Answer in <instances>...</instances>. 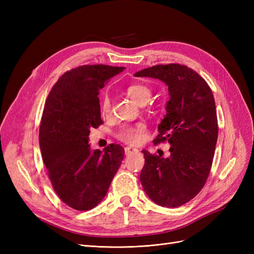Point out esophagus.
<instances>
[{
    "label": "esophagus",
    "mask_w": 254,
    "mask_h": 254,
    "mask_svg": "<svg viewBox=\"0 0 254 254\" xmlns=\"http://www.w3.org/2000/svg\"><path fill=\"white\" fill-rule=\"evenodd\" d=\"M139 152V149L133 148V147H126L125 148V155L129 156V155H132V153H136Z\"/></svg>",
    "instance_id": "34e87169"
}]
</instances>
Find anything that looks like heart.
I'll return each mask as SVG.
<instances>
[{"label": "heart", "instance_id": "b5f03b06", "mask_svg": "<svg viewBox=\"0 0 254 254\" xmlns=\"http://www.w3.org/2000/svg\"><path fill=\"white\" fill-rule=\"evenodd\" d=\"M127 94L139 105H145L148 103L151 96V91L144 84H132L128 87ZM102 110L104 113L111 111V102L108 97H105L102 103ZM146 126L143 123H136L133 125H123L115 133L118 139L129 145H136L143 141Z\"/></svg>", "mask_w": 254, "mask_h": 254}]
</instances>
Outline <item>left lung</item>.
Listing matches in <instances>:
<instances>
[{
  "label": "left lung",
  "instance_id": "8db88e82",
  "mask_svg": "<svg viewBox=\"0 0 254 254\" xmlns=\"http://www.w3.org/2000/svg\"><path fill=\"white\" fill-rule=\"evenodd\" d=\"M135 76L162 80L171 96L153 140L155 145L170 143L171 156L162 158L142 150L141 183L153 202L180 206L202 190L212 167L218 136L212 90L197 72L179 64L153 65Z\"/></svg>",
  "mask_w": 254,
  "mask_h": 254
}]
</instances>
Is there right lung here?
Listing matches in <instances>:
<instances>
[{"label":"right lung","instance_id":"obj_1","mask_svg":"<svg viewBox=\"0 0 254 254\" xmlns=\"http://www.w3.org/2000/svg\"><path fill=\"white\" fill-rule=\"evenodd\" d=\"M124 66L84 64L66 71L50 91L41 118L39 143L54 190L77 211L103 200L124 159L115 144L92 151L90 128L103 124L99 90Z\"/></svg>","mask_w":254,"mask_h":254}]
</instances>
